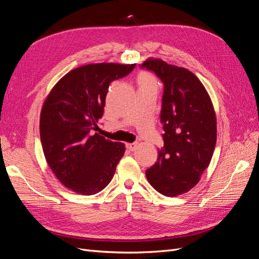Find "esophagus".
<instances>
[{
    "mask_svg": "<svg viewBox=\"0 0 259 259\" xmlns=\"http://www.w3.org/2000/svg\"><path fill=\"white\" fill-rule=\"evenodd\" d=\"M137 146H138L137 143H128V144H126V148L128 149V150H131V151H134L135 149L137 148Z\"/></svg>",
    "mask_w": 259,
    "mask_h": 259,
    "instance_id": "esophagus-1",
    "label": "esophagus"
}]
</instances>
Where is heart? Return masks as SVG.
<instances>
[{
	"instance_id": "1",
	"label": "heart",
	"mask_w": 259,
	"mask_h": 259,
	"mask_svg": "<svg viewBox=\"0 0 259 259\" xmlns=\"http://www.w3.org/2000/svg\"><path fill=\"white\" fill-rule=\"evenodd\" d=\"M149 89L158 92V81L150 72H142L138 75V90Z\"/></svg>"
}]
</instances>
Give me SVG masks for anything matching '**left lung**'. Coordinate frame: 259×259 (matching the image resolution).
I'll return each mask as SVG.
<instances>
[{
  "label": "left lung",
  "mask_w": 259,
  "mask_h": 259,
  "mask_svg": "<svg viewBox=\"0 0 259 259\" xmlns=\"http://www.w3.org/2000/svg\"><path fill=\"white\" fill-rule=\"evenodd\" d=\"M140 67L164 84V146L146 176L156 191L177 197L192 189L209 165L217 137L214 106L204 85L188 69L160 58H148Z\"/></svg>",
  "instance_id": "8db88e82"
}]
</instances>
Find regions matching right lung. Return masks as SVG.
I'll use <instances>...</instances> for the list:
<instances>
[{
  "label": "right lung",
  "mask_w": 259,
  "mask_h": 259,
  "mask_svg": "<svg viewBox=\"0 0 259 259\" xmlns=\"http://www.w3.org/2000/svg\"><path fill=\"white\" fill-rule=\"evenodd\" d=\"M135 66L101 62L73 69L44 101L40 136L45 159L59 182L73 192L92 195L111 182L125 145L92 131L103 116L109 85Z\"/></svg>",
  "instance_id": "obj_1"
}]
</instances>
